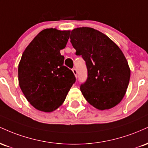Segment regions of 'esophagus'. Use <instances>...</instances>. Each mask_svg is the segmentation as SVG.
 Returning a JSON list of instances; mask_svg holds the SVG:
<instances>
[{
  "mask_svg": "<svg viewBox=\"0 0 148 148\" xmlns=\"http://www.w3.org/2000/svg\"><path fill=\"white\" fill-rule=\"evenodd\" d=\"M72 72H73V73H74V76L76 77V76H77V70H76V69H75V68L72 69Z\"/></svg>",
  "mask_w": 148,
  "mask_h": 148,
  "instance_id": "esophagus-1",
  "label": "esophagus"
}]
</instances>
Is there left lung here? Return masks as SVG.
Segmentation results:
<instances>
[{"label": "left lung", "mask_w": 148, "mask_h": 148, "mask_svg": "<svg viewBox=\"0 0 148 148\" xmlns=\"http://www.w3.org/2000/svg\"><path fill=\"white\" fill-rule=\"evenodd\" d=\"M70 42L86 61L88 79L81 84L85 99L97 109L118 105L126 93L131 71L121 49L106 35L88 27L74 28Z\"/></svg>", "instance_id": "obj_1"}]
</instances>
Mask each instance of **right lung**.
I'll return each instance as SVG.
<instances>
[{
    "mask_svg": "<svg viewBox=\"0 0 148 148\" xmlns=\"http://www.w3.org/2000/svg\"><path fill=\"white\" fill-rule=\"evenodd\" d=\"M69 30L47 28L32 40L18 64V79L25 97L36 109L52 112L64 102L76 78L63 65L60 51L66 47Z\"/></svg>",
    "mask_w": 148,
    "mask_h": 148,
    "instance_id": "right-lung-1",
    "label": "right lung"
}]
</instances>
